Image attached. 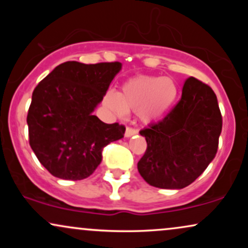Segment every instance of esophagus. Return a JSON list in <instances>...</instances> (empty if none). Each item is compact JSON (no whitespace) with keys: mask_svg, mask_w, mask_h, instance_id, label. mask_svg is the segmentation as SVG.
<instances>
[{"mask_svg":"<svg viewBox=\"0 0 248 248\" xmlns=\"http://www.w3.org/2000/svg\"><path fill=\"white\" fill-rule=\"evenodd\" d=\"M135 134H138V129H135V128L128 126L126 128V133H124V135H126V138H130V136L135 135Z\"/></svg>","mask_w":248,"mask_h":248,"instance_id":"esophagus-1","label":"esophagus"}]
</instances>
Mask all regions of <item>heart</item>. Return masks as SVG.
Listing matches in <instances>:
<instances>
[{"mask_svg":"<svg viewBox=\"0 0 248 248\" xmlns=\"http://www.w3.org/2000/svg\"><path fill=\"white\" fill-rule=\"evenodd\" d=\"M178 88L170 78L140 76L122 84L119 94L108 92L105 102L124 115L128 110H138L143 121H152L168 112L177 100Z\"/></svg>","mask_w":248,"mask_h":248,"instance_id":"b5f03b06","label":"heart"}]
</instances>
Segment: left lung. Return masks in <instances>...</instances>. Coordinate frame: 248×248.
Listing matches in <instances>:
<instances>
[{"instance_id":"8db88e82","label":"left lung","mask_w":248,"mask_h":248,"mask_svg":"<svg viewBox=\"0 0 248 248\" xmlns=\"http://www.w3.org/2000/svg\"><path fill=\"white\" fill-rule=\"evenodd\" d=\"M221 127L215 92L190 77L170 112L140 132L147 149L138 163L139 172L148 184L161 189L190 186L215 158Z\"/></svg>"}]
</instances>
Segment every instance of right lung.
Returning <instances> with one entry per match:
<instances>
[{
	"mask_svg": "<svg viewBox=\"0 0 248 248\" xmlns=\"http://www.w3.org/2000/svg\"><path fill=\"white\" fill-rule=\"evenodd\" d=\"M121 62L58 65L35 87L28 110L29 143L55 177L80 181L92 175L102 150L124 138V124L93 115Z\"/></svg>",
	"mask_w": 248,
	"mask_h": 248,
	"instance_id": "right-lung-1",
	"label": "right lung"
}]
</instances>
